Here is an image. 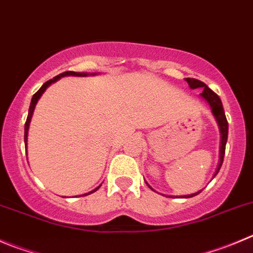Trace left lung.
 Here are the masks:
<instances>
[{"label": "left lung", "instance_id": "obj_1", "mask_svg": "<svg viewBox=\"0 0 253 253\" xmlns=\"http://www.w3.org/2000/svg\"><path fill=\"white\" fill-rule=\"evenodd\" d=\"M185 81L189 83V86L191 89H196V88L204 89V92L201 93L200 95L206 100V102H208V104L210 105L211 112H212L213 117H215L216 122H217L218 128H220V134H221L220 161H218L217 169H216L215 174H213V177H215L216 175H217V172L220 171L221 165H222V163H223V156H225V149H226V143H227V134H228V123H227V119H226L225 112H223L222 102H221L220 97H218L215 92H212V90H211V89L209 88L205 83H203L201 81H197V79H194V78H185ZM146 185H148L151 190H154L153 187L148 184V182H146ZM200 192H201V190L200 191L195 192V194L185 195V196H182V197L187 199V197H192V196H195V195L200 194Z\"/></svg>", "mask_w": 253, "mask_h": 253}]
</instances>
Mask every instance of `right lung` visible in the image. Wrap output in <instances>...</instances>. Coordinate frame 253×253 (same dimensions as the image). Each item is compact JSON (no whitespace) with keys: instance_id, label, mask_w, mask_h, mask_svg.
I'll list each match as a JSON object with an SVG mask.
<instances>
[{"instance_id":"right-lung-1","label":"right lung","mask_w":253,"mask_h":253,"mask_svg":"<svg viewBox=\"0 0 253 253\" xmlns=\"http://www.w3.org/2000/svg\"><path fill=\"white\" fill-rule=\"evenodd\" d=\"M95 73H93V76H94ZM66 76H74V77H86L89 76V73H79V72H72V71H68V72H63V73H61L59 76L54 77L53 79H49L48 82H45L44 84H43L42 86L40 88V90H38L37 93H35L32 97V100H31V105H30V110H28V117H27V120H26V124H25V144H26V148H27V136H28V129H30V123H31V119H32V115H33V112H35V108H36V104H37L38 99L41 98V95L44 93L45 89L48 88V86L50 85L52 83H54V82L58 81L59 78H62V77H66ZM102 186V185H99L98 187H95L93 191L88 192V194H84V195H89V194H92V192L97 191L99 187Z\"/></svg>"}]
</instances>
